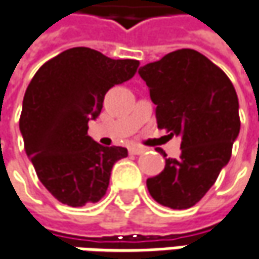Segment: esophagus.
<instances>
[{
	"label": "esophagus",
	"mask_w": 259,
	"mask_h": 259,
	"mask_svg": "<svg viewBox=\"0 0 259 259\" xmlns=\"http://www.w3.org/2000/svg\"><path fill=\"white\" fill-rule=\"evenodd\" d=\"M145 151V148H142V146H132L129 149V152L130 154H133V155H141V154H144Z\"/></svg>",
	"instance_id": "obj_1"
}]
</instances>
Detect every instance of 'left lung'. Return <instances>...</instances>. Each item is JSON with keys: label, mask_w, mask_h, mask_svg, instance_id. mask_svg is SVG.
I'll return each instance as SVG.
<instances>
[{"label": "left lung", "mask_w": 259, "mask_h": 259, "mask_svg": "<svg viewBox=\"0 0 259 259\" xmlns=\"http://www.w3.org/2000/svg\"><path fill=\"white\" fill-rule=\"evenodd\" d=\"M139 74L157 105L158 129L182 136L180 158H165L164 170L146 186L161 205L186 209L204 198L232 157L240 130L235 86L220 67L189 48L146 64Z\"/></svg>", "instance_id": "1"}]
</instances>
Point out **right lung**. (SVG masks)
Masks as SVG:
<instances>
[{"label": "right lung", "instance_id": "add662e5", "mask_svg": "<svg viewBox=\"0 0 259 259\" xmlns=\"http://www.w3.org/2000/svg\"><path fill=\"white\" fill-rule=\"evenodd\" d=\"M138 60H113L76 47L48 60L26 89L20 114L24 151L42 185L69 206L98 202L111 168L127 157L121 146H102L88 135L105 94L132 79Z\"/></svg>", "mask_w": 259, "mask_h": 259}]
</instances>
